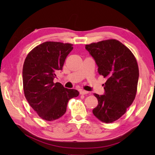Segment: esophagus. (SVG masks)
<instances>
[{
    "label": "esophagus",
    "instance_id": "34e87169",
    "mask_svg": "<svg viewBox=\"0 0 155 155\" xmlns=\"http://www.w3.org/2000/svg\"><path fill=\"white\" fill-rule=\"evenodd\" d=\"M88 91H84V90H81L80 91V94H88Z\"/></svg>",
    "mask_w": 155,
    "mask_h": 155
}]
</instances>
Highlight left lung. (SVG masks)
Wrapping results in <instances>:
<instances>
[{
	"label": "left lung",
	"mask_w": 155,
	"mask_h": 155,
	"mask_svg": "<svg viewBox=\"0 0 155 155\" xmlns=\"http://www.w3.org/2000/svg\"><path fill=\"white\" fill-rule=\"evenodd\" d=\"M85 48L95 61L98 73L107 78L104 94H94L98 105L93 113L103 123H113L126 113L135 98L139 76L137 60L114 39L87 45Z\"/></svg>",
	"instance_id": "left-lung-1"
}]
</instances>
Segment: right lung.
Returning <instances> with one entry per match:
<instances>
[{"label": "right lung", "instance_id": "obj_1", "mask_svg": "<svg viewBox=\"0 0 155 155\" xmlns=\"http://www.w3.org/2000/svg\"><path fill=\"white\" fill-rule=\"evenodd\" d=\"M73 49L72 45L45 42L29 52L22 68L23 88L31 107L42 119L61 118L67 111L68 101L79 92L54 83L56 72L62 71L65 59Z\"/></svg>", "mask_w": 155, "mask_h": 155}]
</instances>
